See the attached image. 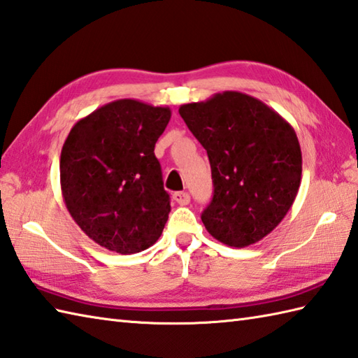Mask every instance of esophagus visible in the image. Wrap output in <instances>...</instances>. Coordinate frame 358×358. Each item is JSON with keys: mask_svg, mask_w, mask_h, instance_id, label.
I'll use <instances>...</instances> for the list:
<instances>
[{"mask_svg": "<svg viewBox=\"0 0 358 358\" xmlns=\"http://www.w3.org/2000/svg\"><path fill=\"white\" fill-rule=\"evenodd\" d=\"M173 201L180 204V206H187L189 203H191V195H189L187 192H175L172 195Z\"/></svg>", "mask_w": 358, "mask_h": 358, "instance_id": "1", "label": "esophagus"}]
</instances>
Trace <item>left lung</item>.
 Wrapping results in <instances>:
<instances>
[{
	"label": "left lung",
	"mask_w": 358,
	"mask_h": 358,
	"mask_svg": "<svg viewBox=\"0 0 358 358\" xmlns=\"http://www.w3.org/2000/svg\"><path fill=\"white\" fill-rule=\"evenodd\" d=\"M178 112L209 157L214 196L201 214L204 227L234 248L263 240L300 187L301 149L294 127L268 104L235 90L181 104Z\"/></svg>",
	"instance_id": "obj_1"
}]
</instances>
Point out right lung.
<instances>
[{"label":"right lung","mask_w":358,"mask_h":358,"mask_svg":"<svg viewBox=\"0 0 358 358\" xmlns=\"http://www.w3.org/2000/svg\"><path fill=\"white\" fill-rule=\"evenodd\" d=\"M171 109L117 100L78 120L59 158L62 194L90 240L129 255L150 248L171 212L155 143Z\"/></svg>","instance_id":"1"}]
</instances>
